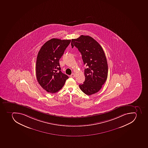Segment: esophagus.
<instances>
[{"instance_id":"1","label":"esophagus","mask_w":148,"mask_h":148,"mask_svg":"<svg viewBox=\"0 0 148 148\" xmlns=\"http://www.w3.org/2000/svg\"><path fill=\"white\" fill-rule=\"evenodd\" d=\"M75 77V75L74 73H73V74H72V75H70V77H71V78H74Z\"/></svg>"}]
</instances>
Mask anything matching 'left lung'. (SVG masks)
I'll return each instance as SVG.
<instances>
[{"label": "left lung", "mask_w": 148, "mask_h": 148, "mask_svg": "<svg viewBox=\"0 0 148 148\" xmlns=\"http://www.w3.org/2000/svg\"><path fill=\"white\" fill-rule=\"evenodd\" d=\"M71 46L78 49L84 64L87 66L84 70L85 80L79 85V88L88 96L97 93L108 76V64L103 49L92 37L83 35L72 39Z\"/></svg>", "instance_id": "left-lung-1"}]
</instances>
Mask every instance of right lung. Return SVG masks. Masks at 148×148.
I'll return each mask as SVG.
<instances>
[{
	"instance_id": "obj_1",
	"label": "right lung",
	"mask_w": 148,
	"mask_h": 148,
	"mask_svg": "<svg viewBox=\"0 0 148 148\" xmlns=\"http://www.w3.org/2000/svg\"><path fill=\"white\" fill-rule=\"evenodd\" d=\"M71 40L52 38L46 42L37 54L36 76L40 86L51 93L62 88L69 77L61 72L59 60Z\"/></svg>"
}]
</instances>
